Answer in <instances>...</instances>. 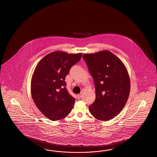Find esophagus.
Here are the masks:
<instances>
[{
  "mask_svg": "<svg viewBox=\"0 0 157 157\" xmlns=\"http://www.w3.org/2000/svg\"><path fill=\"white\" fill-rule=\"evenodd\" d=\"M82 97V94H78V95H77V98H78V99L81 98Z\"/></svg>",
  "mask_w": 157,
  "mask_h": 157,
  "instance_id": "obj_1",
  "label": "esophagus"
}]
</instances>
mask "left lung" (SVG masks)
<instances>
[{
	"instance_id": "left-lung-1",
	"label": "left lung",
	"mask_w": 157,
	"mask_h": 157,
	"mask_svg": "<svg viewBox=\"0 0 157 157\" xmlns=\"http://www.w3.org/2000/svg\"><path fill=\"white\" fill-rule=\"evenodd\" d=\"M83 58L96 89L95 101L89 107L90 113L100 121L113 119L122 110L129 98L128 72L122 61L108 50L86 53Z\"/></svg>"
}]
</instances>
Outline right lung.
Listing matches in <instances>:
<instances>
[{
	"label": "right lung",
	"mask_w": 157,
	"mask_h": 157,
	"mask_svg": "<svg viewBox=\"0 0 157 157\" xmlns=\"http://www.w3.org/2000/svg\"><path fill=\"white\" fill-rule=\"evenodd\" d=\"M82 55L56 51L45 56L36 65L31 79V96L39 110L48 119L64 118L73 108L75 99L67 90L65 78Z\"/></svg>",
	"instance_id": "right-lung-1"
}]
</instances>
